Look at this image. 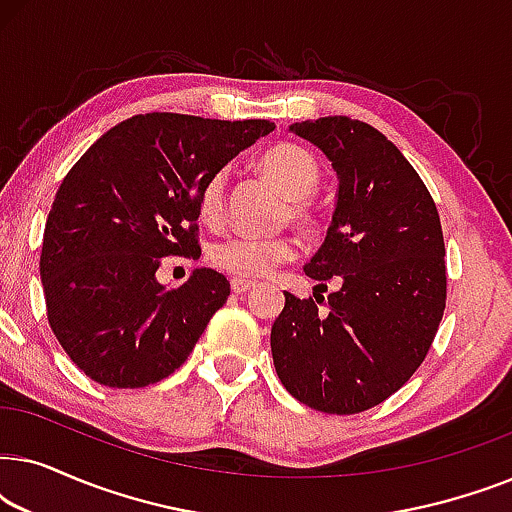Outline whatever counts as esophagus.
Returning a JSON list of instances; mask_svg holds the SVG:
<instances>
[{"label": "esophagus", "instance_id": "1", "mask_svg": "<svg viewBox=\"0 0 512 512\" xmlns=\"http://www.w3.org/2000/svg\"><path fill=\"white\" fill-rule=\"evenodd\" d=\"M230 286H233L237 296H242V293H249L251 289H256V282H249V279H233Z\"/></svg>", "mask_w": 512, "mask_h": 512}]
</instances>
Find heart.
Listing matches in <instances>:
<instances>
[{
  "mask_svg": "<svg viewBox=\"0 0 512 512\" xmlns=\"http://www.w3.org/2000/svg\"><path fill=\"white\" fill-rule=\"evenodd\" d=\"M258 170L291 200L289 219L300 230H317L319 216L310 200L321 184L317 158L303 146L282 142L258 158ZM226 172H214L198 193V214L207 226H219L226 214ZM296 256L291 237L230 235L209 247V263L235 279H261Z\"/></svg>",
  "mask_w": 512,
  "mask_h": 512,
  "instance_id": "1",
  "label": "heart"
}]
</instances>
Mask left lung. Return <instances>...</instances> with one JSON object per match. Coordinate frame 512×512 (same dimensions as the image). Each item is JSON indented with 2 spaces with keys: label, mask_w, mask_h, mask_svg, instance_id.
Masks as SVG:
<instances>
[{
  "label": "left lung",
  "mask_w": 512,
  "mask_h": 512,
  "mask_svg": "<svg viewBox=\"0 0 512 512\" xmlns=\"http://www.w3.org/2000/svg\"><path fill=\"white\" fill-rule=\"evenodd\" d=\"M291 130L317 144L340 179L333 223L305 275L342 286L328 303L284 291L272 359L307 408L356 415L396 394L429 354L447 300L443 228L422 177L373 125L324 116Z\"/></svg>",
  "instance_id": "8db88e82"
}]
</instances>
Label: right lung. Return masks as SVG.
<instances>
[{
    "label": "right lung",
    "mask_w": 512,
    "mask_h": 512,
    "mask_svg": "<svg viewBox=\"0 0 512 512\" xmlns=\"http://www.w3.org/2000/svg\"><path fill=\"white\" fill-rule=\"evenodd\" d=\"M272 128L139 114L104 132L67 172L48 212L39 272L53 335L90 380L149 387L188 359L230 284L195 270L163 289L160 258H200V186Z\"/></svg>",
    "instance_id": "add662e5"
}]
</instances>
